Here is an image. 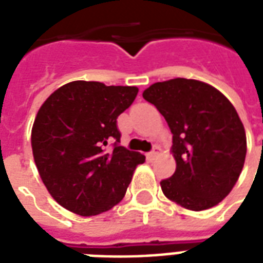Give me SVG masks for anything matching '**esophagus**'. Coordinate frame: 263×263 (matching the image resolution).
<instances>
[{
  "mask_svg": "<svg viewBox=\"0 0 263 263\" xmlns=\"http://www.w3.org/2000/svg\"><path fill=\"white\" fill-rule=\"evenodd\" d=\"M158 153H160V147H158V146H154V148H153L152 152L147 153V158L150 161H153V160H154V158H156Z\"/></svg>",
  "mask_w": 263,
  "mask_h": 263,
  "instance_id": "esophagus-1",
  "label": "esophagus"
}]
</instances>
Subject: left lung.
<instances>
[{
	"instance_id": "left-lung-1",
	"label": "left lung",
	"mask_w": 263,
	"mask_h": 263,
	"mask_svg": "<svg viewBox=\"0 0 263 263\" xmlns=\"http://www.w3.org/2000/svg\"><path fill=\"white\" fill-rule=\"evenodd\" d=\"M143 98L173 134L176 171L161 181L165 196L195 212L216 206L245 165L247 139L236 109L210 84L184 78L152 84Z\"/></svg>"
}]
</instances>
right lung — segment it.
Returning a JSON list of instances; mask_svg holds the SVG:
<instances>
[{
    "label": "right lung",
    "mask_w": 263,
    "mask_h": 263,
    "mask_svg": "<svg viewBox=\"0 0 263 263\" xmlns=\"http://www.w3.org/2000/svg\"><path fill=\"white\" fill-rule=\"evenodd\" d=\"M138 88L76 80L45 101L35 117L31 146L39 176L63 208L97 216L123 199L144 156L120 146L117 117ZM114 143L111 152L104 146Z\"/></svg>",
    "instance_id": "add662e5"
}]
</instances>
